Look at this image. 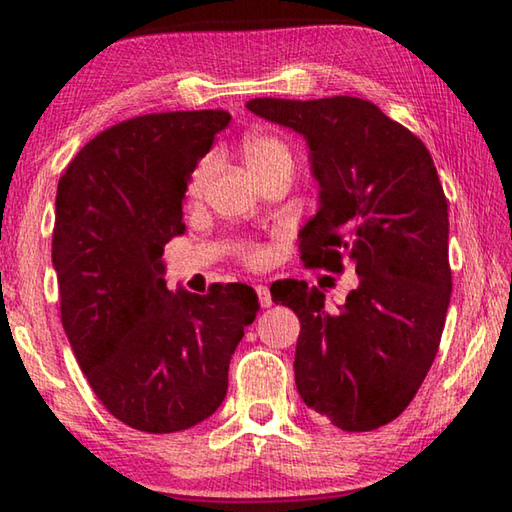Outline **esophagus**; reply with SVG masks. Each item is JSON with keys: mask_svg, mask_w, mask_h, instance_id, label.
<instances>
[{"mask_svg": "<svg viewBox=\"0 0 512 512\" xmlns=\"http://www.w3.org/2000/svg\"><path fill=\"white\" fill-rule=\"evenodd\" d=\"M257 291V298H259V305H262L264 309L273 305V298H271V291H268V287H264V284H257L255 287Z\"/></svg>", "mask_w": 512, "mask_h": 512, "instance_id": "obj_1", "label": "esophagus"}]
</instances>
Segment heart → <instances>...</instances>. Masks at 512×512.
Returning <instances> with one entry per match:
<instances>
[{"label": "heart", "instance_id": "heart-1", "mask_svg": "<svg viewBox=\"0 0 512 512\" xmlns=\"http://www.w3.org/2000/svg\"><path fill=\"white\" fill-rule=\"evenodd\" d=\"M244 153H246L248 167L253 169L255 176L257 173L275 167V164H280V162L291 164L289 146L284 144L280 137H273V135L250 137L244 146ZM210 173H212V160H203L201 164H198L192 173V178H189V185H187L189 196L203 194L207 180H210ZM241 259H244V262L250 266H259L264 262V253H262V248L246 244V246H241Z\"/></svg>", "mask_w": 512, "mask_h": 512}]
</instances>
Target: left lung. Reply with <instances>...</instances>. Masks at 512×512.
Segmentation results:
<instances>
[{
    "label": "left lung",
    "instance_id": "left-lung-1",
    "mask_svg": "<svg viewBox=\"0 0 512 512\" xmlns=\"http://www.w3.org/2000/svg\"><path fill=\"white\" fill-rule=\"evenodd\" d=\"M246 108L309 144L320 205L300 232L302 262L329 273L350 262L359 275L336 311L307 282L271 287L300 318L298 393L343 431L384 427L427 377L452 298L438 171L420 137L370 101L266 97Z\"/></svg>",
    "mask_w": 512,
    "mask_h": 512
}]
</instances>
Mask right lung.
<instances>
[{"instance_id":"obj_1","label":"right lung","mask_w":512,"mask_h":512,"mask_svg":"<svg viewBox=\"0 0 512 512\" xmlns=\"http://www.w3.org/2000/svg\"><path fill=\"white\" fill-rule=\"evenodd\" d=\"M228 124L225 110L119 121L58 180L60 320L101 404L137 431L173 433L210 418L257 316L248 284H212L198 296L171 293L162 277L164 244L185 232L187 180Z\"/></svg>"}]
</instances>
